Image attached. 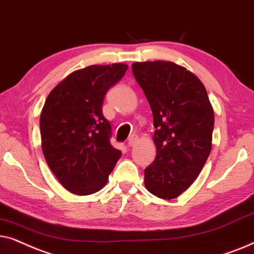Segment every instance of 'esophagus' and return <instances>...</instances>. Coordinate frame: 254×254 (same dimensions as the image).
<instances>
[{"instance_id": "esophagus-1", "label": "esophagus", "mask_w": 254, "mask_h": 254, "mask_svg": "<svg viewBox=\"0 0 254 254\" xmlns=\"http://www.w3.org/2000/svg\"><path fill=\"white\" fill-rule=\"evenodd\" d=\"M137 140H138V137H137V136H131V137L129 138V140H127V146H129V147L133 146V145L137 143Z\"/></svg>"}]
</instances>
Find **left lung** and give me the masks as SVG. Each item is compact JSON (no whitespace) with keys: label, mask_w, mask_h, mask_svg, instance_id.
Listing matches in <instances>:
<instances>
[{"label":"left lung","mask_w":254,"mask_h":254,"mask_svg":"<svg viewBox=\"0 0 254 254\" xmlns=\"http://www.w3.org/2000/svg\"><path fill=\"white\" fill-rule=\"evenodd\" d=\"M132 73L153 114L154 161L145 168V187L164 200L190 187L211 151L214 110L203 83L171 62L133 63Z\"/></svg>","instance_id":"left-lung-1"}]
</instances>
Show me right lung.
Instances as JSON below:
<instances>
[{
	"mask_svg": "<svg viewBox=\"0 0 254 254\" xmlns=\"http://www.w3.org/2000/svg\"><path fill=\"white\" fill-rule=\"evenodd\" d=\"M125 64L92 65L66 76L49 94L40 115L44 157L56 178L76 195L99 191L122 152L110 144L102 114L108 90L124 76Z\"/></svg>",
	"mask_w": 254,
	"mask_h": 254,
	"instance_id": "obj_1",
	"label": "right lung"
}]
</instances>
